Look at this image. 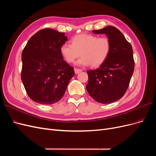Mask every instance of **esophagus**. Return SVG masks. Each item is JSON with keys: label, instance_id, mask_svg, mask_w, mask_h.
Segmentation results:
<instances>
[{"label": "esophagus", "instance_id": "obj_1", "mask_svg": "<svg viewBox=\"0 0 156 156\" xmlns=\"http://www.w3.org/2000/svg\"><path fill=\"white\" fill-rule=\"evenodd\" d=\"M74 71H75V74H78V73H79L80 72H82V69H78V68H75V69H74Z\"/></svg>", "mask_w": 156, "mask_h": 156}]
</instances>
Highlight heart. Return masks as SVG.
Segmentation results:
<instances>
[{
  "instance_id": "heart-1",
  "label": "heart",
  "mask_w": 156,
  "mask_h": 156,
  "mask_svg": "<svg viewBox=\"0 0 156 156\" xmlns=\"http://www.w3.org/2000/svg\"><path fill=\"white\" fill-rule=\"evenodd\" d=\"M111 50V43L107 37L88 34L75 36L72 44L66 42L60 48L61 55L67 62H74L81 54L82 57L78 60L77 64L84 66L91 65L94 68L105 62Z\"/></svg>"
}]
</instances>
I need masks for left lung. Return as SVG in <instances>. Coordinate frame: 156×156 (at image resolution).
<instances>
[{"label":"left lung","instance_id":"8db88e82","mask_svg":"<svg viewBox=\"0 0 156 156\" xmlns=\"http://www.w3.org/2000/svg\"><path fill=\"white\" fill-rule=\"evenodd\" d=\"M94 34H105L111 43L108 58L100 67L87 71V90L94 100L107 104L123 96L134 71L133 49L123 34L116 27L107 26Z\"/></svg>","mask_w":156,"mask_h":156}]
</instances>
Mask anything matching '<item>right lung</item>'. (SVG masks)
Instances as JSON below:
<instances>
[{
	"label": "right lung",
	"instance_id": "obj_1",
	"mask_svg": "<svg viewBox=\"0 0 156 156\" xmlns=\"http://www.w3.org/2000/svg\"><path fill=\"white\" fill-rule=\"evenodd\" d=\"M68 40L64 32L42 29L33 35L22 52L21 80L33 101L51 105L62 98L75 75L64 61L60 46Z\"/></svg>",
	"mask_w": 156,
	"mask_h": 156
}]
</instances>
